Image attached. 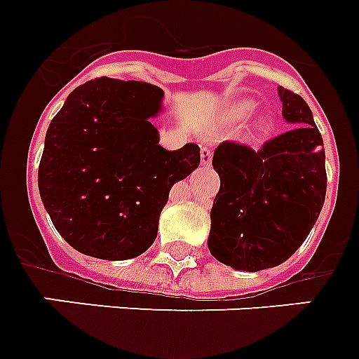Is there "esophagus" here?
<instances>
[{
	"label": "esophagus",
	"mask_w": 359,
	"mask_h": 359,
	"mask_svg": "<svg viewBox=\"0 0 359 359\" xmlns=\"http://www.w3.org/2000/svg\"><path fill=\"white\" fill-rule=\"evenodd\" d=\"M211 159H213V151L209 150V148H202V151H200V161H202V166L211 165Z\"/></svg>",
	"instance_id": "esophagus-1"
}]
</instances>
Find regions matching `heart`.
<instances>
[{
  "label": "heart",
  "mask_w": 359,
  "mask_h": 359,
  "mask_svg": "<svg viewBox=\"0 0 359 359\" xmlns=\"http://www.w3.org/2000/svg\"><path fill=\"white\" fill-rule=\"evenodd\" d=\"M254 107H256V103L252 102V100H237V102L229 103L228 107L224 111V120L228 124H239L243 120H246L254 113ZM266 128V120L259 118L256 124L257 131H263Z\"/></svg>",
  "instance_id": "obj_1"
}]
</instances>
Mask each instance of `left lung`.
<instances>
[{
  "label": "left lung",
  "instance_id": "left-lung-1",
  "mask_svg": "<svg viewBox=\"0 0 359 359\" xmlns=\"http://www.w3.org/2000/svg\"><path fill=\"white\" fill-rule=\"evenodd\" d=\"M282 114L293 130L261 150L222 142L213 168L220 189L211 208L209 252L235 271L278 266L300 248L326 196L323 137L308 103L278 87Z\"/></svg>",
  "mask_w": 359,
  "mask_h": 359
}]
</instances>
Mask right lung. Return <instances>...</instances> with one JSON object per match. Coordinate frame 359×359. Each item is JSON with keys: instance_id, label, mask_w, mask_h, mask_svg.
Returning a JSON list of instances; mask_svg holds the SVG:
<instances>
[{"instance_id": "obj_1", "label": "right lung", "mask_w": 359, "mask_h": 359, "mask_svg": "<svg viewBox=\"0 0 359 359\" xmlns=\"http://www.w3.org/2000/svg\"><path fill=\"white\" fill-rule=\"evenodd\" d=\"M163 90L100 77L77 87L53 116L39 191L62 239L85 256L122 261L154 245L172 185L198 168L200 148L159 146L151 118Z\"/></svg>"}]
</instances>
